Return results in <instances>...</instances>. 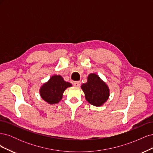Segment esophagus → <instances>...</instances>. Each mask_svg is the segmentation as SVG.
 Wrapping results in <instances>:
<instances>
[{"instance_id":"34e87169","label":"esophagus","mask_w":153,"mask_h":153,"mask_svg":"<svg viewBox=\"0 0 153 153\" xmlns=\"http://www.w3.org/2000/svg\"><path fill=\"white\" fill-rule=\"evenodd\" d=\"M80 81H76V82H74V85L75 87H79L80 85Z\"/></svg>"}]
</instances>
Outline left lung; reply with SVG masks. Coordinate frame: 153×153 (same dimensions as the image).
<instances>
[{"instance_id":"8db88e82","label":"left lung","mask_w":153,"mask_h":153,"mask_svg":"<svg viewBox=\"0 0 153 153\" xmlns=\"http://www.w3.org/2000/svg\"><path fill=\"white\" fill-rule=\"evenodd\" d=\"M81 88L86 100L95 106H102L109 98L108 86L96 73H90L87 77V82L83 84Z\"/></svg>"}]
</instances>
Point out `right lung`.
Segmentation results:
<instances>
[{
	"mask_svg": "<svg viewBox=\"0 0 153 153\" xmlns=\"http://www.w3.org/2000/svg\"><path fill=\"white\" fill-rule=\"evenodd\" d=\"M71 86V83L64 81L62 76L55 75L41 86L40 96L48 104H56L62 100L64 91Z\"/></svg>",
	"mask_w": 153,
	"mask_h": 153,
	"instance_id": "add662e5",
	"label": "right lung"
}]
</instances>
